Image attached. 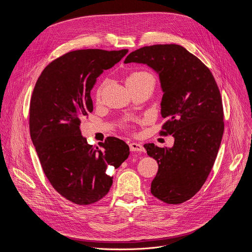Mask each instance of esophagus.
Listing matches in <instances>:
<instances>
[{
  "label": "esophagus",
  "instance_id": "1",
  "mask_svg": "<svg viewBox=\"0 0 252 252\" xmlns=\"http://www.w3.org/2000/svg\"><path fill=\"white\" fill-rule=\"evenodd\" d=\"M129 150H130V152H143L142 146L140 145V143H137V142H130Z\"/></svg>",
  "mask_w": 252,
  "mask_h": 252
}]
</instances>
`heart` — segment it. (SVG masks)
Returning a JSON list of instances; mask_svg holds the SVG:
<instances>
[{
	"label": "heart",
	"instance_id": "heart-1",
	"mask_svg": "<svg viewBox=\"0 0 252 252\" xmlns=\"http://www.w3.org/2000/svg\"><path fill=\"white\" fill-rule=\"evenodd\" d=\"M153 84L155 86V77L150 74L149 71L146 70H136L130 73L126 78V85L127 87H133V86H139L142 84ZM109 84V80H104L101 85L98 87L96 91V99H99L101 96V94L104 90V88Z\"/></svg>",
	"mask_w": 252,
	"mask_h": 252
}]
</instances>
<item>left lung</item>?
Returning <instances> with one entry per match:
<instances>
[{
  "mask_svg": "<svg viewBox=\"0 0 252 252\" xmlns=\"http://www.w3.org/2000/svg\"><path fill=\"white\" fill-rule=\"evenodd\" d=\"M146 63L159 76L163 92L161 135L172 134L171 149L146 143L158 163L152 194L168 204L190 199L204 185L224 130L220 89L209 68L184 47L154 45L131 52L125 63Z\"/></svg>",
  "mask_w": 252,
  "mask_h": 252,
  "instance_id": "obj_1",
  "label": "left lung"
}]
</instances>
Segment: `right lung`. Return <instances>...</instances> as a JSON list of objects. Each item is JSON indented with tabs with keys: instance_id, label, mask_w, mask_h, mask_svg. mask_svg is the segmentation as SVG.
<instances>
[{
	"instance_id": "1",
	"label": "right lung",
	"mask_w": 252,
	"mask_h": 252,
	"mask_svg": "<svg viewBox=\"0 0 252 252\" xmlns=\"http://www.w3.org/2000/svg\"><path fill=\"white\" fill-rule=\"evenodd\" d=\"M128 50L88 49L64 54L49 63L35 83L30 102V133L43 170L65 199L88 205L109 192L118 168L129 156L126 143L106 137L97 147L82 135V120L94 110L91 91L103 69L118 63Z\"/></svg>"
}]
</instances>
